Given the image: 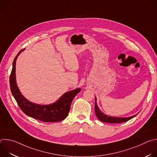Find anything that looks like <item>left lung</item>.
Here are the masks:
<instances>
[{
	"mask_svg": "<svg viewBox=\"0 0 157 157\" xmlns=\"http://www.w3.org/2000/svg\"><path fill=\"white\" fill-rule=\"evenodd\" d=\"M95 100H96L95 107H94L95 113L98 119L102 122H107V123H122V122H124L129 121L130 119L133 118L134 117L137 115V114H136L133 116L128 117H113V116H109L105 115L101 110H99V108L98 107L97 104L96 97L95 98Z\"/></svg>",
	"mask_w": 157,
	"mask_h": 157,
	"instance_id": "1",
	"label": "left lung"
}]
</instances>
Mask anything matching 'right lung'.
Here are the masks:
<instances>
[{"label":"right lung","mask_w":157,"mask_h":157,"mask_svg":"<svg viewBox=\"0 0 157 157\" xmlns=\"http://www.w3.org/2000/svg\"><path fill=\"white\" fill-rule=\"evenodd\" d=\"M24 50H20L15 56L10 76V90L18 106L27 116L44 122H55L64 120L68 116L71 102L76 95L81 91V88L64 93L55 102L48 105L38 104L27 100L20 93L15 77L16 60Z\"/></svg>","instance_id":"right-lung-1"}]
</instances>
